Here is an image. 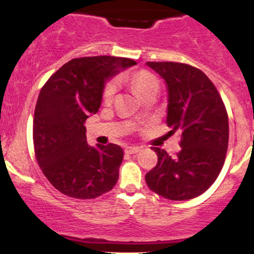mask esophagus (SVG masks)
I'll use <instances>...</instances> for the list:
<instances>
[{
    "label": "esophagus",
    "mask_w": 254,
    "mask_h": 254,
    "mask_svg": "<svg viewBox=\"0 0 254 254\" xmlns=\"http://www.w3.org/2000/svg\"><path fill=\"white\" fill-rule=\"evenodd\" d=\"M125 151L127 154H137L138 151H141V147H137V145H130V147L125 148Z\"/></svg>",
    "instance_id": "obj_1"
}]
</instances>
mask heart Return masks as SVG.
Wrapping results in <instances>:
<instances>
[{"label":"heart","mask_w":254,"mask_h":254,"mask_svg":"<svg viewBox=\"0 0 254 254\" xmlns=\"http://www.w3.org/2000/svg\"><path fill=\"white\" fill-rule=\"evenodd\" d=\"M131 84L133 86L137 92L139 93V95L143 94L144 92L149 90L151 88H159V82H157L156 77L149 74L147 71H139L133 74L130 78ZM116 90H117V82L115 80L110 81L106 83L104 88V100L105 103H111L113 100V97L116 94Z\"/></svg>","instance_id":"obj_1"}]
</instances>
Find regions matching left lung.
Wrapping results in <instances>:
<instances>
[{
    "label": "left lung",
    "mask_w": 254,
    "mask_h": 254,
    "mask_svg": "<svg viewBox=\"0 0 254 254\" xmlns=\"http://www.w3.org/2000/svg\"><path fill=\"white\" fill-rule=\"evenodd\" d=\"M165 80L167 125L182 133L176 156L153 147L157 164L145 174L151 191L171 200L199 196L220 174L228 148V115L220 93L199 69L177 62H147Z\"/></svg>",
    "instance_id": "obj_1"
}]
</instances>
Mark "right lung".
Instances as JSON below:
<instances>
[{"label": "right lung", "instance_id": "add662e5", "mask_svg": "<svg viewBox=\"0 0 254 254\" xmlns=\"http://www.w3.org/2000/svg\"><path fill=\"white\" fill-rule=\"evenodd\" d=\"M135 64L113 56L74 58L40 90L33 118L34 153L44 176L63 194L92 199L115 188L123 149L113 143L90 147L83 124L99 111L105 82Z\"/></svg>", "mask_w": 254, "mask_h": 254}]
</instances>
